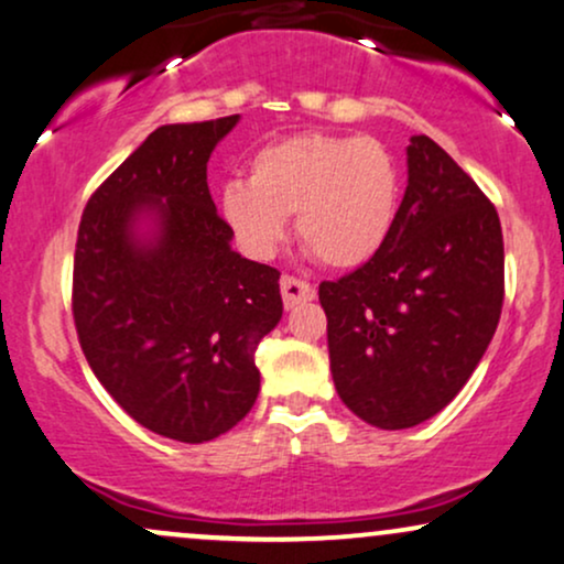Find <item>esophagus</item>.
<instances>
[{
    "label": "esophagus",
    "mask_w": 564,
    "mask_h": 564,
    "mask_svg": "<svg viewBox=\"0 0 564 564\" xmlns=\"http://www.w3.org/2000/svg\"><path fill=\"white\" fill-rule=\"evenodd\" d=\"M281 294H283V304H286V310H294L296 304L315 300V289H312L307 281H300V278L294 275L281 278Z\"/></svg>",
    "instance_id": "1"
}]
</instances>
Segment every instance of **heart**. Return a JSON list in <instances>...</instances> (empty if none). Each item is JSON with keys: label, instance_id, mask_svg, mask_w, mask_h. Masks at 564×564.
Listing matches in <instances>:
<instances>
[{"label": "heart", "instance_id": "b5f03b06", "mask_svg": "<svg viewBox=\"0 0 564 564\" xmlns=\"http://www.w3.org/2000/svg\"><path fill=\"white\" fill-rule=\"evenodd\" d=\"M402 205V173L393 152L372 135L304 131L257 149L249 183L220 188V217L243 254L270 260L296 236L328 268L370 262L389 241Z\"/></svg>", "mask_w": 564, "mask_h": 564}]
</instances>
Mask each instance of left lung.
Returning a JSON list of instances; mask_svg holds the SVG:
<instances>
[{
	"label": "left lung",
	"mask_w": 564,
	"mask_h": 564,
	"mask_svg": "<svg viewBox=\"0 0 564 564\" xmlns=\"http://www.w3.org/2000/svg\"><path fill=\"white\" fill-rule=\"evenodd\" d=\"M341 402L383 431L444 410L478 368L505 302L499 215L429 135L406 147V188L383 249L321 283Z\"/></svg>",
	"instance_id": "1"
}]
</instances>
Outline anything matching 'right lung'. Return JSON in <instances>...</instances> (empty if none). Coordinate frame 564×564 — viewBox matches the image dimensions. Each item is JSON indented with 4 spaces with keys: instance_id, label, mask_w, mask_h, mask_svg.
<instances>
[{
    "instance_id": "right-lung-1",
    "label": "right lung",
    "mask_w": 564,
    "mask_h": 564,
    "mask_svg": "<svg viewBox=\"0 0 564 564\" xmlns=\"http://www.w3.org/2000/svg\"><path fill=\"white\" fill-rule=\"evenodd\" d=\"M239 115L160 126L94 192L73 264V317L94 376L135 423L205 444L260 393L257 344L283 315L278 273L230 247L207 186Z\"/></svg>"
}]
</instances>
